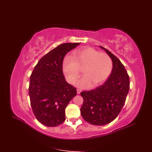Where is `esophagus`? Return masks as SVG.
<instances>
[{
	"mask_svg": "<svg viewBox=\"0 0 152 152\" xmlns=\"http://www.w3.org/2000/svg\"><path fill=\"white\" fill-rule=\"evenodd\" d=\"M81 91V89H77V94H80Z\"/></svg>",
	"mask_w": 152,
	"mask_h": 152,
	"instance_id": "34e87169",
	"label": "esophagus"
}]
</instances>
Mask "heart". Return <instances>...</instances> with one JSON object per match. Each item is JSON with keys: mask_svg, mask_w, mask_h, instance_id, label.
Returning a JSON list of instances; mask_svg holds the SVG:
<instances>
[{"mask_svg": "<svg viewBox=\"0 0 152 152\" xmlns=\"http://www.w3.org/2000/svg\"><path fill=\"white\" fill-rule=\"evenodd\" d=\"M113 63L110 56L91 47L78 49L74 52V58L66 56L63 61V70L67 81L73 83L80 76L81 70L85 75L76 83L78 87L87 88L102 85L112 70Z\"/></svg>", "mask_w": 152, "mask_h": 152, "instance_id": "1", "label": "heart"}]
</instances>
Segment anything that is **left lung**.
Masks as SVG:
<instances>
[{
    "label": "left lung",
    "mask_w": 152,
    "mask_h": 152,
    "mask_svg": "<svg viewBox=\"0 0 152 152\" xmlns=\"http://www.w3.org/2000/svg\"><path fill=\"white\" fill-rule=\"evenodd\" d=\"M113 61V69L103 85L81 93L83 103L81 115L93 125H104L113 121L120 113L130 89L129 76L119 59L102 46Z\"/></svg>",
    "instance_id": "obj_1"
}]
</instances>
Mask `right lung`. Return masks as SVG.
I'll list each match as a JSON object with an SVG mask.
<instances>
[{"instance_id":"right-lung-1","label":"right lung","mask_w":152,"mask_h":152,"mask_svg":"<svg viewBox=\"0 0 152 152\" xmlns=\"http://www.w3.org/2000/svg\"><path fill=\"white\" fill-rule=\"evenodd\" d=\"M80 43H64L38 61L30 76L29 94L36 119L46 126H57L65 120V109L76 95V89L66 81L63 62L66 54Z\"/></svg>"}]
</instances>
